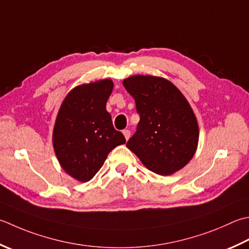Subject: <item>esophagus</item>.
Segmentation results:
<instances>
[{
	"label": "esophagus",
	"mask_w": 249,
	"mask_h": 249,
	"mask_svg": "<svg viewBox=\"0 0 249 249\" xmlns=\"http://www.w3.org/2000/svg\"><path fill=\"white\" fill-rule=\"evenodd\" d=\"M123 135H124L125 139L128 140L129 137H130V130H129V129H124V130H123Z\"/></svg>",
	"instance_id": "1"
}]
</instances>
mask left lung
<instances>
[{"instance_id":"8db88e82","label":"left lung","mask_w":249,"mask_h":249,"mask_svg":"<svg viewBox=\"0 0 249 249\" xmlns=\"http://www.w3.org/2000/svg\"><path fill=\"white\" fill-rule=\"evenodd\" d=\"M140 116L127 148L155 174L168 176L193 158L198 125L193 110L176 86L163 77L134 75L123 81Z\"/></svg>"}]
</instances>
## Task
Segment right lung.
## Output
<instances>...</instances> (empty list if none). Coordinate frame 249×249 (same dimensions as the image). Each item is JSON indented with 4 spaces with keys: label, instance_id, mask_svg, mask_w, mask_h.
<instances>
[{
    "label": "right lung",
    "instance_id": "1",
    "mask_svg": "<svg viewBox=\"0 0 249 249\" xmlns=\"http://www.w3.org/2000/svg\"><path fill=\"white\" fill-rule=\"evenodd\" d=\"M112 89L111 80L77 86L67 95L58 112L53 150L61 167L79 181H89L111 151L126 142L106 109Z\"/></svg>",
    "mask_w": 249,
    "mask_h": 249
}]
</instances>
